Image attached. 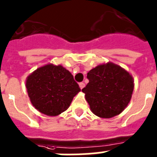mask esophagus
<instances>
[{
    "label": "esophagus",
    "mask_w": 157,
    "mask_h": 157,
    "mask_svg": "<svg viewBox=\"0 0 157 157\" xmlns=\"http://www.w3.org/2000/svg\"><path fill=\"white\" fill-rule=\"evenodd\" d=\"M79 87H80V89H83L84 88V87H85V83L84 82H80L79 83Z\"/></svg>",
    "instance_id": "obj_1"
}]
</instances>
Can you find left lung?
<instances>
[{
	"mask_svg": "<svg viewBox=\"0 0 157 157\" xmlns=\"http://www.w3.org/2000/svg\"><path fill=\"white\" fill-rule=\"evenodd\" d=\"M89 83L82 90L91 112L98 117L110 119L120 115L132 98V75L112 62L101 63L87 73Z\"/></svg>",
	"mask_w": 157,
	"mask_h": 157,
	"instance_id": "left-lung-1",
	"label": "left lung"
}]
</instances>
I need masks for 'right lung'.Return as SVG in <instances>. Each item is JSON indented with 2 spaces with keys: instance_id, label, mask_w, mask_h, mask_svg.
<instances>
[{
  "instance_id": "1",
  "label": "right lung",
  "mask_w": 157,
  "mask_h": 157,
  "mask_svg": "<svg viewBox=\"0 0 157 157\" xmlns=\"http://www.w3.org/2000/svg\"><path fill=\"white\" fill-rule=\"evenodd\" d=\"M26 88L32 105L48 116L66 111L75 96L81 91L68 70L52 63L40 67L29 75Z\"/></svg>"
}]
</instances>
